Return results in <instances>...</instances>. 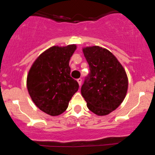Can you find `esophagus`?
Masks as SVG:
<instances>
[{"instance_id": "1", "label": "esophagus", "mask_w": 155, "mask_h": 155, "mask_svg": "<svg viewBox=\"0 0 155 155\" xmlns=\"http://www.w3.org/2000/svg\"><path fill=\"white\" fill-rule=\"evenodd\" d=\"M81 78H79V79H77V81H78V83H79V86H81Z\"/></svg>"}]
</instances>
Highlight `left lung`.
<instances>
[{
    "label": "left lung",
    "mask_w": 155,
    "mask_h": 155,
    "mask_svg": "<svg viewBox=\"0 0 155 155\" xmlns=\"http://www.w3.org/2000/svg\"><path fill=\"white\" fill-rule=\"evenodd\" d=\"M83 53L90 73L81 88L88 109L98 115L110 114L122 103L128 89L124 68L106 48L86 47Z\"/></svg>",
    "instance_id": "1"
}]
</instances>
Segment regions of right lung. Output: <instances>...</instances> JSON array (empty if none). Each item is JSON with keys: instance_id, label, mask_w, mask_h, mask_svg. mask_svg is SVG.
Returning a JSON list of instances; mask_svg holds the SVG:
<instances>
[{"instance_id": "add662e5", "label": "right lung", "mask_w": 155, "mask_h": 155, "mask_svg": "<svg viewBox=\"0 0 155 155\" xmlns=\"http://www.w3.org/2000/svg\"><path fill=\"white\" fill-rule=\"evenodd\" d=\"M76 45L53 46L35 61L27 76V88L35 105L48 115L64 113L70 100L79 90V84L71 76L70 59Z\"/></svg>"}]
</instances>
